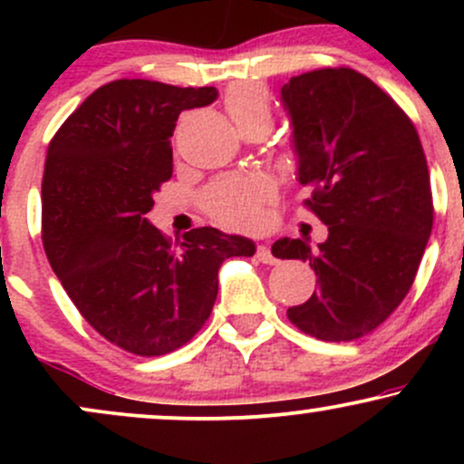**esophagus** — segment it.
I'll use <instances>...</instances> for the list:
<instances>
[{
	"label": "esophagus",
	"mask_w": 464,
	"mask_h": 464,
	"mask_svg": "<svg viewBox=\"0 0 464 464\" xmlns=\"http://www.w3.org/2000/svg\"><path fill=\"white\" fill-rule=\"evenodd\" d=\"M257 259L262 264H275L276 262V257L273 253H270V246L268 244H259L257 246Z\"/></svg>",
	"instance_id": "34e87169"
}]
</instances>
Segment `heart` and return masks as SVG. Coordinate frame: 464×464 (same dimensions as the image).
Listing matches in <instances>:
<instances>
[{"label":"heart","mask_w":464,"mask_h":464,"mask_svg":"<svg viewBox=\"0 0 464 464\" xmlns=\"http://www.w3.org/2000/svg\"><path fill=\"white\" fill-rule=\"evenodd\" d=\"M225 106L239 130L273 126V106L266 89L255 82L231 87L225 95ZM270 196V185L259 177L228 174L214 180L202 194V207L218 222L233 227H253L262 220V202Z\"/></svg>","instance_id":"b5f03b06"}]
</instances>
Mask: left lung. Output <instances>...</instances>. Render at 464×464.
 Here are the masks:
<instances>
[{"label": "left lung", "mask_w": 464, "mask_h": 464, "mask_svg": "<svg viewBox=\"0 0 464 464\" xmlns=\"http://www.w3.org/2000/svg\"><path fill=\"white\" fill-rule=\"evenodd\" d=\"M281 102L299 157L305 205L327 225L318 248L307 237L276 239L279 259L310 262L318 290L287 318L327 343L380 327L417 276L432 233V189L417 129L391 95L349 67L290 78Z\"/></svg>", "instance_id": "obj_1"}]
</instances>
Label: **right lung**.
Masks as SVG:
<instances>
[{
	"instance_id": "obj_1",
	"label": "right lung",
	"mask_w": 464,
	"mask_h": 464,
	"mask_svg": "<svg viewBox=\"0 0 464 464\" xmlns=\"http://www.w3.org/2000/svg\"><path fill=\"white\" fill-rule=\"evenodd\" d=\"M216 98V87L113 80L47 148L45 255L84 321L129 353L150 358L189 343L214 310L222 262L255 255L253 239L214 227L172 244L146 218L172 177L179 115Z\"/></svg>"
}]
</instances>
